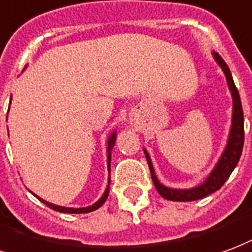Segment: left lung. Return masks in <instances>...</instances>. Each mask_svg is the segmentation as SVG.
<instances>
[{
  "instance_id": "8db88e82",
  "label": "left lung",
  "mask_w": 252,
  "mask_h": 252,
  "mask_svg": "<svg viewBox=\"0 0 252 252\" xmlns=\"http://www.w3.org/2000/svg\"><path fill=\"white\" fill-rule=\"evenodd\" d=\"M214 56H215V60L218 61V64L220 65L223 72H224L225 77H227V83H228L231 94H232V100H234V111H232V126H231L228 143H227L224 152L221 155L220 160L218 161V164H216V167L214 168L211 175L208 176V179H207L202 186L191 188V189H172V188L164 187L163 184L159 183V180L156 178L154 167H152V163H151L150 155L144 150L145 158H147V161H148V165H150L152 182H154L158 192L164 199L173 200V202H192V200H199V199L208 196L210 193L218 191L225 183V180L230 178L231 172L234 171L236 164L239 161L242 150H243V143H245V119H243V109H242L239 92H238L235 83H234V79L231 76L228 65L225 64L224 60L221 59L218 53H215Z\"/></svg>"
}]
</instances>
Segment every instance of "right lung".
<instances>
[{
	"mask_svg": "<svg viewBox=\"0 0 252 252\" xmlns=\"http://www.w3.org/2000/svg\"><path fill=\"white\" fill-rule=\"evenodd\" d=\"M115 141H116V133L113 132L111 136H109V139H108V171H109V180H108V187L105 189V192L102 195L100 199H98L97 202L92 204V206L89 207H85V208H66V207H60V206H55V204H52V203H48L45 200H42L41 197H38L41 202L46 204V206L52 208V210H55V211H59V212H64V214H87V212H91V211H94V210H97L98 207H101L104 204V202L107 200L108 197V193H109V184H111V151L113 148V145H115Z\"/></svg>",
	"mask_w": 252,
	"mask_h": 252,
	"instance_id": "right-lung-1",
	"label": "right lung"
}]
</instances>
